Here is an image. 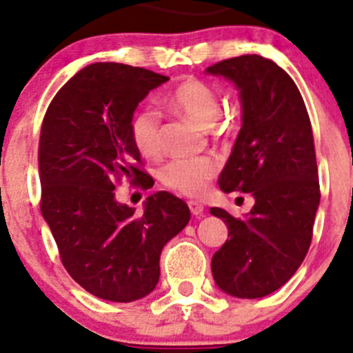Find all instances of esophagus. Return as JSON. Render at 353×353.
<instances>
[{
	"label": "esophagus",
	"mask_w": 353,
	"mask_h": 353,
	"mask_svg": "<svg viewBox=\"0 0 353 353\" xmlns=\"http://www.w3.org/2000/svg\"><path fill=\"white\" fill-rule=\"evenodd\" d=\"M188 204H189V209H190V212H192V216L199 217V216H202V214H204V205H202L201 202H196V201H189Z\"/></svg>",
	"instance_id": "obj_1"
}]
</instances>
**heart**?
Returning <instances> with one entry per match:
<instances>
[{
    "label": "heart",
    "instance_id": "1",
    "mask_svg": "<svg viewBox=\"0 0 353 353\" xmlns=\"http://www.w3.org/2000/svg\"><path fill=\"white\" fill-rule=\"evenodd\" d=\"M164 104L174 114L184 117L201 129H209L216 137H225L228 129L216 124L221 114V98L210 84L201 79H185L165 96ZM131 137L137 151L144 157H157L163 151L159 114L152 109H143L132 117ZM219 172L217 161L210 157L171 161L161 171L165 188L189 197H199L209 189L210 181Z\"/></svg>",
    "mask_w": 353,
    "mask_h": 353
}]
</instances>
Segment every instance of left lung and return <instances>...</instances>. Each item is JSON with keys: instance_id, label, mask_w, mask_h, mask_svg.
Listing matches in <instances>:
<instances>
[{"instance_id": "obj_1", "label": "left lung", "mask_w": 353, "mask_h": 353, "mask_svg": "<svg viewBox=\"0 0 353 353\" xmlns=\"http://www.w3.org/2000/svg\"><path fill=\"white\" fill-rule=\"evenodd\" d=\"M205 72L234 83L242 108L219 188L252 192L255 201L244 219L210 209L230 236L210 269L224 294L265 297L297 272L310 247L320 189L309 112L292 78L262 56L221 61Z\"/></svg>"}]
</instances>
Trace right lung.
Here are the masks:
<instances>
[{
	"label": "right lung",
	"mask_w": 353,
	"mask_h": 353,
	"mask_svg": "<svg viewBox=\"0 0 353 353\" xmlns=\"http://www.w3.org/2000/svg\"><path fill=\"white\" fill-rule=\"evenodd\" d=\"M165 81L128 64H89L59 89L41 125L43 217L71 277L104 301L151 294L164 245L190 219L188 204L165 190L145 199L143 214L114 194L121 177L145 188L131 121L137 104Z\"/></svg>",
	"instance_id": "add662e5"
}]
</instances>
